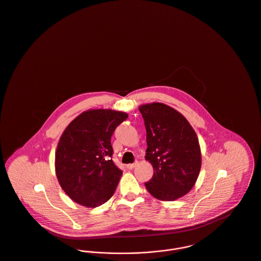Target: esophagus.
<instances>
[{
    "label": "esophagus",
    "instance_id": "1",
    "mask_svg": "<svg viewBox=\"0 0 261 261\" xmlns=\"http://www.w3.org/2000/svg\"><path fill=\"white\" fill-rule=\"evenodd\" d=\"M137 166V163H133V164H128L127 165V168L129 169V170H132V169H134L135 167Z\"/></svg>",
    "mask_w": 261,
    "mask_h": 261
}]
</instances>
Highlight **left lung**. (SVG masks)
Here are the masks:
<instances>
[{
	"label": "left lung",
	"mask_w": 261,
	"mask_h": 261,
	"mask_svg": "<svg viewBox=\"0 0 261 261\" xmlns=\"http://www.w3.org/2000/svg\"><path fill=\"white\" fill-rule=\"evenodd\" d=\"M147 132L145 159L152 164L154 174L145 182L156 199L176 201L195 186L201 166L198 136L184 115L160 102L139 106Z\"/></svg>",
	"instance_id": "left-lung-1"
}]
</instances>
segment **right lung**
Instances as JSON below:
<instances>
[{
	"label": "right lung",
	"mask_w": 261,
	"mask_h": 261,
	"mask_svg": "<svg viewBox=\"0 0 261 261\" xmlns=\"http://www.w3.org/2000/svg\"><path fill=\"white\" fill-rule=\"evenodd\" d=\"M126 112L89 109L71 121L56 151V175L61 189L79 204L96 207L115 193L122 171L111 159V136Z\"/></svg>",
	"instance_id": "obj_1"
}]
</instances>
